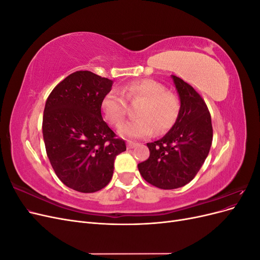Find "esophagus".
Returning a JSON list of instances; mask_svg holds the SVG:
<instances>
[{"instance_id":"obj_1","label":"esophagus","mask_w":260,"mask_h":260,"mask_svg":"<svg viewBox=\"0 0 260 260\" xmlns=\"http://www.w3.org/2000/svg\"><path fill=\"white\" fill-rule=\"evenodd\" d=\"M137 145H138V143L131 142V141H128V143H127V146H128V148H133V147H136Z\"/></svg>"}]
</instances>
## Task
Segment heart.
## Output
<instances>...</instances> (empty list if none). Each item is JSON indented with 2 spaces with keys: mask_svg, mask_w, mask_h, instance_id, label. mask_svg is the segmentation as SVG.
Segmentation results:
<instances>
[{
  "mask_svg": "<svg viewBox=\"0 0 260 260\" xmlns=\"http://www.w3.org/2000/svg\"><path fill=\"white\" fill-rule=\"evenodd\" d=\"M121 94L131 103L140 102L138 119L121 124L118 133L125 139H144L165 133L176 124L181 113V100L176 93L151 79L131 82L121 89ZM102 112L107 121L118 127L127 114V104L117 92H109L102 101Z\"/></svg>",
  "mask_w": 260,
  "mask_h": 260,
  "instance_id": "1",
  "label": "heart"
}]
</instances>
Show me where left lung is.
Instances as JSON below:
<instances>
[{
    "instance_id": "1",
    "label": "left lung",
    "mask_w": 260,
    "mask_h": 260,
    "mask_svg": "<svg viewBox=\"0 0 260 260\" xmlns=\"http://www.w3.org/2000/svg\"><path fill=\"white\" fill-rule=\"evenodd\" d=\"M181 100L176 124L161 139L147 143L149 157L138 165L152 185L172 190L187 184L208 156L212 142L211 117L200 94L181 78L171 76Z\"/></svg>"
}]
</instances>
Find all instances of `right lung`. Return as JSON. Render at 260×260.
<instances>
[{
    "mask_svg": "<svg viewBox=\"0 0 260 260\" xmlns=\"http://www.w3.org/2000/svg\"><path fill=\"white\" fill-rule=\"evenodd\" d=\"M113 81L80 70L60 81L46 100L42 132L55 174L75 191L93 193L111 181L125 143L103 120L102 101Z\"/></svg>",
    "mask_w": 260,
    "mask_h": 260,
    "instance_id": "1",
    "label": "right lung"
}]
</instances>
